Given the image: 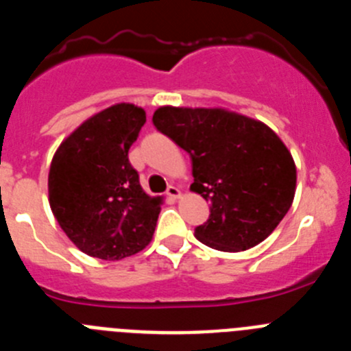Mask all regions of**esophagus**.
Listing matches in <instances>:
<instances>
[{"mask_svg":"<svg viewBox=\"0 0 351 351\" xmlns=\"http://www.w3.org/2000/svg\"><path fill=\"white\" fill-rule=\"evenodd\" d=\"M167 197H169V198H179V197H181V191H179V188H176V186L170 184L169 188H167Z\"/></svg>","mask_w":351,"mask_h":351,"instance_id":"1","label":"esophagus"}]
</instances>
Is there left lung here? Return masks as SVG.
I'll return each instance as SVG.
<instances>
[{
	"mask_svg": "<svg viewBox=\"0 0 351 351\" xmlns=\"http://www.w3.org/2000/svg\"><path fill=\"white\" fill-rule=\"evenodd\" d=\"M153 125L190 154L191 190L210 202L195 228L200 243L244 251L272 234L293 202L297 170L269 126L223 108L179 107L158 108Z\"/></svg>",
	"mask_w": 351,
	"mask_h": 351,
	"instance_id": "8db88e82",
	"label": "left lung"
}]
</instances>
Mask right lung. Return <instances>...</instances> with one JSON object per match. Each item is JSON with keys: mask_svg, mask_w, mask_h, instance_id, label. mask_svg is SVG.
Wrapping results in <instances>:
<instances>
[{"mask_svg": "<svg viewBox=\"0 0 351 351\" xmlns=\"http://www.w3.org/2000/svg\"><path fill=\"white\" fill-rule=\"evenodd\" d=\"M145 112L117 104L89 117L60 145L49 170L56 219L86 255L121 260L144 250L156 228L160 198L142 190L128 151Z\"/></svg>", "mask_w": 351, "mask_h": 351, "instance_id": "right-lung-1", "label": "right lung"}]
</instances>
